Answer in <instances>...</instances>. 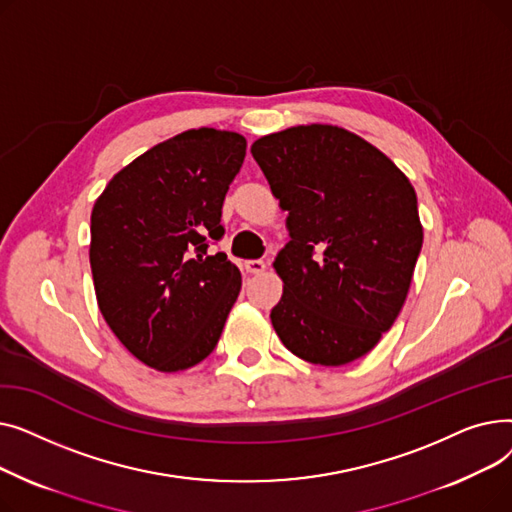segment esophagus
<instances>
[{
  "label": "esophagus",
  "mask_w": 512,
  "mask_h": 512,
  "mask_svg": "<svg viewBox=\"0 0 512 512\" xmlns=\"http://www.w3.org/2000/svg\"><path fill=\"white\" fill-rule=\"evenodd\" d=\"M245 270H247V274L259 276L267 270V263L261 261V259H249V261H245Z\"/></svg>",
  "instance_id": "34e87169"
}]
</instances>
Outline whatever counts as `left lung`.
<instances>
[{
	"instance_id": "left-lung-1",
	"label": "left lung",
	"mask_w": 512,
	"mask_h": 512,
	"mask_svg": "<svg viewBox=\"0 0 512 512\" xmlns=\"http://www.w3.org/2000/svg\"><path fill=\"white\" fill-rule=\"evenodd\" d=\"M251 153L288 211L290 240L272 326L292 355L324 367L361 359L407 301L423 245L417 195L394 161L332 124L265 134Z\"/></svg>"
}]
</instances>
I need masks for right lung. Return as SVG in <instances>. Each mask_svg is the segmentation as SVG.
Here are the masks:
<instances>
[{
	"label": "right lung",
	"instance_id": "obj_1",
	"mask_svg": "<svg viewBox=\"0 0 512 512\" xmlns=\"http://www.w3.org/2000/svg\"><path fill=\"white\" fill-rule=\"evenodd\" d=\"M247 139L193 128L124 166L91 211L99 311L126 351L155 371L195 367L218 344L242 286L226 253H207Z\"/></svg>",
	"mask_w": 512,
	"mask_h": 512
}]
</instances>
